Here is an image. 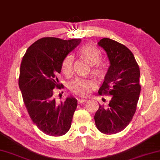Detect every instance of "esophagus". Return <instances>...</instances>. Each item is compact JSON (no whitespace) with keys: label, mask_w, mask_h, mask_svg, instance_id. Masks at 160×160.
I'll return each mask as SVG.
<instances>
[{"label":"esophagus","mask_w":160,"mask_h":160,"mask_svg":"<svg viewBox=\"0 0 160 160\" xmlns=\"http://www.w3.org/2000/svg\"><path fill=\"white\" fill-rule=\"evenodd\" d=\"M86 99H82V98H79V99H78V101L79 103H82V102H85L86 101Z\"/></svg>","instance_id":"obj_1"}]
</instances>
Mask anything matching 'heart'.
<instances>
[{"label":"heart","instance_id":"b5f03b06","mask_svg":"<svg viewBox=\"0 0 160 160\" xmlns=\"http://www.w3.org/2000/svg\"><path fill=\"white\" fill-rule=\"evenodd\" d=\"M80 53L84 59L88 61L91 67V73L99 79H102L105 76V68L99 61L101 59V53L99 50L91 44H86L80 50ZM74 62V58L72 55H69L63 61L61 65V71L65 75L69 76L72 74ZM94 84L88 79L76 78L69 82L68 88L69 91L77 95L85 97L92 90Z\"/></svg>","mask_w":160,"mask_h":160}]
</instances>
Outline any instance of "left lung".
Returning a JSON list of instances; mask_svg holds the SVG:
<instances>
[{"label":"left lung","instance_id":"8db88e82","mask_svg":"<svg viewBox=\"0 0 160 160\" xmlns=\"http://www.w3.org/2000/svg\"><path fill=\"white\" fill-rule=\"evenodd\" d=\"M98 44L110 61L99 94L112 97L108 106L99 105L94 120L101 132L112 135L126 128L135 113L141 89L140 69L132 52L123 44L108 38L102 39Z\"/></svg>","mask_w":160,"mask_h":160}]
</instances>
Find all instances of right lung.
<instances>
[{"label":"right lung","mask_w":160,"mask_h":160,"mask_svg":"<svg viewBox=\"0 0 160 160\" xmlns=\"http://www.w3.org/2000/svg\"><path fill=\"white\" fill-rule=\"evenodd\" d=\"M80 42L44 37L32 44L22 58L19 87L23 102L32 121L46 135H63L71 127L78 101L69 97L57 105L53 89L63 87L55 74L60 73L63 61Z\"/></svg>","instance_id":"right-lung-1"}]
</instances>
